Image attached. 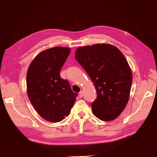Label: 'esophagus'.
I'll return each mask as SVG.
<instances>
[{"label":"esophagus","instance_id":"obj_1","mask_svg":"<svg viewBox=\"0 0 157 157\" xmlns=\"http://www.w3.org/2000/svg\"><path fill=\"white\" fill-rule=\"evenodd\" d=\"M83 92L81 91V92L79 93V97L80 98H81V97H83Z\"/></svg>","mask_w":157,"mask_h":157}]
</instances>
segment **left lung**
I'll return each mask as SVG.
<instances>
[{
    "label": "left lung",
    "mask_w": 157,
    "mask_h": 157,
    "mask_svg": "<svg viewBox=\"0 0 157 157\" xmlns=\"http://www.w3.org/2000/svg\"><path fill=\"white\" fill-rule=\"evenodd\" d=\"M75 58L97 90V99L92 104L93 114L102 121L116 119L128 102L132 83L125 56L116 46L102 43L78 48Z\"/></svg>",
    "instance_id": "obj_1"
}]
</instances>
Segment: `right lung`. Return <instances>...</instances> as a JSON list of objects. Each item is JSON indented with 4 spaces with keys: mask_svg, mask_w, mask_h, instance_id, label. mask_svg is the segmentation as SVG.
Returning <instances> with one entry per match:
<instances>
[{
    "mask_svg": "<svg viewBox=\"0 0 157 157\" xmlns=\"http://www.w3.org/2000/svg\"><path fill=\"white\" fill-rule=\"evenodd\" d=\"M71 52L56 46L40 52L30 63L27 73V92L40 116L50 122L68 117L76 101L69 82L60 76L62 67Z\"/></svg>",
    "mask_w": 157,
    "mask_h": 157,
    "instance_id": "add662e5",
    "label": "right lung"
}]
</instances>
